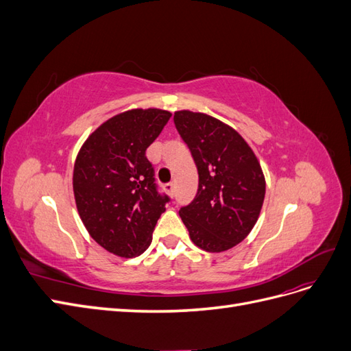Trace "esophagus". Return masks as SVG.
<instances>
[{
	"label": "esophagus",
	"instance_id": "1",
	"mask_svg": "<svg viewBox=\"0 0 351 351\" xmlns=\"http://www.w3.org/2000/svg\"><path fill=\"white\" fill-rule=\"evenodd\" d=\"M164 189H165V192L168 193V195H174V190H176V184H174V182H169V183H167V184H164Z\"/></svg>",
	"mask_w": 351,
	"mask_h": 351
}]
</instances>
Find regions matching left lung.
I'll use <instances>...</instances> for the list:
<instances>
[{
  "instance_id": "8db88e82",
  "label": "left lung",
  "mask_w": 351,
  "mask_h": 351,
  "mask_svg": "<svg viewBox=\"0 0 351 351\" xmlns=\"http://www.w3.org/2000/svg\"><path fill=\"white\" fill-rule=\"evenodd\" d=\"M178 134L199 174L195 199L180 209L189 236L206 252H224L247 237L265 197L262 168L246 141L214 117L174 112Z\"/></svg>"
}]
</instances>
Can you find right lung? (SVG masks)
<instances>
[{
  "instance_id": "obj_1",
  "label": "right lung",
  "mask_w": 351,
  "mask_h": 351,
  "mask_svg": "<svg viewBox=\"0 0 351 351\" xmlns=\"http://www.w3.org/2000/svg\"><path fill=\"white\" fill-rule=\"evenodd\" d=\"M171 112L130 110L101 124L84 142L73 171L79 215L92 239L121 258L142 254L169 199L158 192L146 149Z\"/></svg>"
}]
</instances>
